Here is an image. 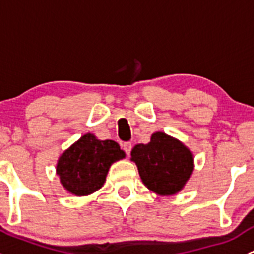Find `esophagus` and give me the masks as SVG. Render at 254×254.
<instances>
[{
    "instance_id": "esophagus-1",
    "label": "esophagus",
    "mask_w": 254,
    "mask_h": 254,
    "mask_svg": "<svg viewBox=\"0 0 254 254\" xmlns=\"http://www.w3.org/2000/svg\"><path fill=\"white\" fill-rule=\"evenodd\" d=\"M122 147H123V150L125 151V153H127V156L130 155V152H131V148H132V145L130 142H124L122 145Z\"/></svg>"
}]
</instances>
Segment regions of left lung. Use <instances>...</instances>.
I'll return each mask as SVG.
<instances>
[{
  "instance_id": "1",
  "label": "left lung",
  "mask_w": 254,
  "mask_h": 254,
  "mask_svg": "<svg viewBox=\"0 0 254 254\" xmlns=\"http://www.w3.org/2000/svg\"><path fill=\"white\" fill-rule=\"evenodd\" d=\"M131 161L136 163L142 183L158 195L181 191L194 171L191 151L162 131L153 132L148 143L135 145Z\"/></svg>"
}]
</instances>
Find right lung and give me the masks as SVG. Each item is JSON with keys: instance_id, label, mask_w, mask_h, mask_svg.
I'll return each instance as SVG.
<instances>
[{"instance_id": "add662e5", "label": "right lung", "mask_w": 254, "mask_h": 254, "mask_svg": "<svg viewBox=\"0 0 254 254\" xmlns=\"http://www.w3.org/2000/svg\"><path fill=\"white\" fill-rule=\"evenodd\" d=\"M124 157L118 142L99 140L88 132L59 157L56 175L68 193L86 196L103 187L111 166Z\"/></svg>"}]
</instances>
